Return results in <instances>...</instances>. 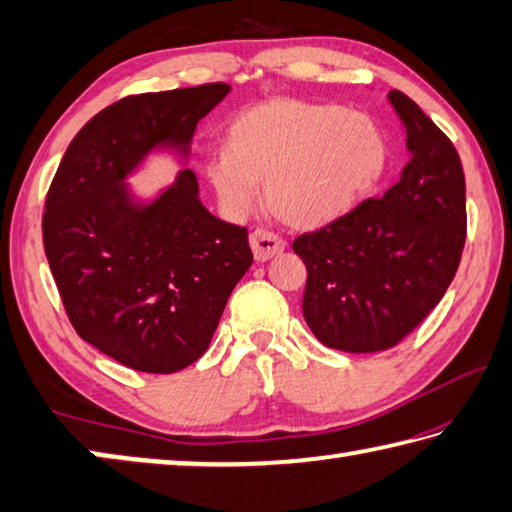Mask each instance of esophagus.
Masks as SVG:
<instances>
[{
	"mask_svg": "<svg viewBox=\"0 0 512 512\" xmlns=\"http://www.w3.org/2000/svg\"><path fill=\"white\" fill-rule=\"evenodd\" d=\"M250 248H253L257 262H266V259L280 255L282 250L287 248V244H284V239L277 237L275 232L257 228L253 235H250Z\"/></svg>",
	"mask_w": 512,
	"mask_h": 512,
	"instance_id": "1",
	"label": "esophagus"
}]
</instances>
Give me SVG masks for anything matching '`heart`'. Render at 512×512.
Returning a JSON list of instances; mask_svg holds the SVG:
<instances>
[{
	"label": "heart",
	"instance_id": "b5f03b06",
	"mask_svg": "<svg viewBox=\"0 0 512 512\" xmlns=\"http://www.w3.org/2000/svg\"><path fill=\"white\" fill-rule=\"evenodd\" d=\"M391 146L375 117L339 103L271 99L239 112L228 146L207 158L221 210L244 221L266 183L268 205L296 228L348 216L384 178Z\"/></svg>",
	"mask_w": 512,
	"mask_h": 512
}]
</instances>
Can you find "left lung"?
I'll use <instances>...</instances> for the list:
<instances>
[{"mask_svg":"<svg viewBox=\"0 0 512 512\" xmlns=\"http://www.w3.org/2000/svg\"><path fill=\"white\" fill-rule=\"evenodd\" d=\"M411 160L381 198L293 241L307 266L302 314L316 339L343 352H379L411 334L461 264L467 214L461 158L404 92H388Z\"/></svg>","mask_w":512,"mask_h":512,"instance_id":"8db88e82","label":"left lung"}]
</instances>
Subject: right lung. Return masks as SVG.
Listing matches in <instances>:
<instances>
[{
    "instance_id": "right-lung-1",
    "label": "right lung",
    "mask_w": 512,
    "mask_h": 512,
    "mask_svg": "<svg viewBox=\"0 0 512 512\" xmlns=\"http://www.w3.org/2000/svg\"><path fill=\"white\" fill-rule=\"evenodd\" d=\"M228 92L205 83L112 103L51 180L42 241L69 323L121 366L169 375L201 359L253 264L248 230L207 212L192 169L151 203L126 187L153 149L187 158L196 124Z\"/></svg>"
}]
</instances>
